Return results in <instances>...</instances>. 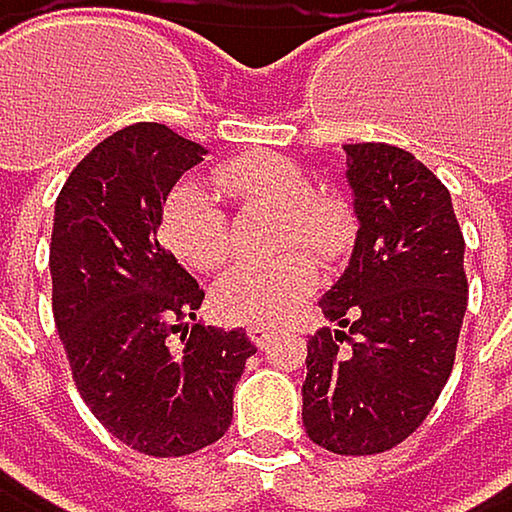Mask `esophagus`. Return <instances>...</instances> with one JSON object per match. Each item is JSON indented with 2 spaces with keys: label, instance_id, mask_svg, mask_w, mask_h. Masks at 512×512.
Returning a JSON list of instances; mask_svg holds the SVG:
<instances>
[{
  "label": "esophagus",
  "instance_id": "1",
  "mask_svg": "<svg viewBox=\"0 0 512 512\" xmlns=\"http://www.w3.org/2000/svg\"><path fill=\"white\" fill-rule=\"evenodd\" d=\"M274 332H277V329H274L271 323H250V326H247L250 342H253V345H259V348H265V345L271 342Z\"/></svg>",
  "mask_w": 512,
  "mask_h": 512
}]
</instances>
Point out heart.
Segmentation results:
<instances>
[{"label":"heart","instance_id":"b5f03b06","mask_svg":"<svg viewBox=\"0 0 512 512\" xmlns=\"http://www.w3.org/2000/svg\"><path fill=\"white\" fill-rule=\"evenodd\" d=\"M222 195L244 207L277 210V244L305 247L317 259H336L351 238V213L342 198L314 192L308 173L284 155L256 152L213 170ZM164 241L186 265L216 271L232 256V228L219 198L195 183H176L164 201ZM317 268L305 253H284L259 265H235L213 293V308L225 320L277 323L290 317L314 290Z\"/></svg>","mask_w":512,"mask_h":512}]
</instances>
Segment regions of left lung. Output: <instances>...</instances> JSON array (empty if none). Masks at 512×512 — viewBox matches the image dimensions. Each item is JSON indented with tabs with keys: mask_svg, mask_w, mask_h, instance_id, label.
Masks as SVG:
<instances>
[{
	"mask_svg": "<svg viewBox=\"0 0 512 512\" xmlns=\"http://www.w3.org/2000/svg\"><path fill=\"white\" fill-rule=\"evenodd\" d=\"M360 219L351 265L308 339L302 421L336 455H378L421 427L455 366L467 311L464 235L449 189L412 152L348 143Z\"/></svg>",
	"mask_w": 512,
	"mask_h": 512,
	"instance_id": "left-lung-1",
	"label": "left lung"
}]
</instances>
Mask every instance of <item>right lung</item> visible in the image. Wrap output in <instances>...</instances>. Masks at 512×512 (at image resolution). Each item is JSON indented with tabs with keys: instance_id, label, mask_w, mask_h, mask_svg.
<instances>
[{
	"instance_id": "right-lung-1",
	"label": "right lung",
	"mask_w": 512,
	"mask_h": 512,
	"mask_svg": "<svg viewBox=\"0 0 512 512\" xmlns=\"http://www.w3.org/2000/svg\"><path fill=\"white\" fill-rule=\"evenodd\" d=\"M204 155L167 124L137 121L75 164L54 207L51 305L72 381L118 443L155 458L225 437L256 354L244 329L189 326L204 290L158 241L170 189Z\"/></svg>"
}]
</instances>
